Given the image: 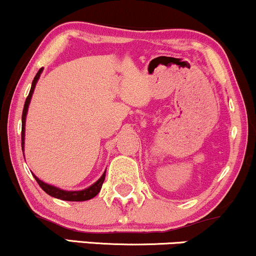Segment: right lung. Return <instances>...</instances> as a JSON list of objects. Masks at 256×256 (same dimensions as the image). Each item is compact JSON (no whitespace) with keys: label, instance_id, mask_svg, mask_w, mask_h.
I'll use <instances>...</instances> for the list:
<instances>
[{"label":"right lung","instance_id":"right-lung-1","mask_svg":"<svg viewBox=\"0 0 256 256\" xmlns=\"http://www.w3.org/2000/svg\"><path fill=\"white\" fill-rule=\"evenodd\" d=\"M42 70H43V68H40L38 72L36 74L35 78H34V81H32V84H31L30 93H28L26 100H25L24 108H22V148H24L25 118H26L28 108V104H30L31 96H32L34 90H35V87H36L37 80L40 78V74H41ZM34 176H35V175H34ZM35 179H36L37 184H38V185L41 186L42 190L44 191L46 194H50V196L56 197V198H59V200H72V202H81V200H90V198L96 197V194H99L100 188H102V182H104V180H105V173L102 174V176L100 178V179L98 180V182H96V184H93V185H92L90 188H86V190H82V191H64V190H60V188H56V186L48 185V184L41 182V180H40L38 178L35 176Z\"/></svg>","mask_w":256,"mask_h":256}]
</instances>
